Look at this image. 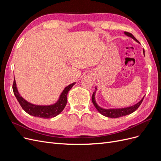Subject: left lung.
Instances as JSON below:
<instances>
[{
    "label": "left lung",
    "instance_id": "obj_1",
    "mask_svg": "<svg viewBox=\"0 0 161 161\" xmlns=\"http://www.w3.org/2000/svg\"><path fill=\"white\" fill-rule=\"evenodd\" d=\"M124 33L125 34L126 36L130 37L134 40L136 42H138V41L136 40V39L134 37V36L132 35V34L129 33V32H126L125 31ZM95 89L97 90V88H95ZM95 91L93 92V93H92V102L93 105H95V108L97 109L99 113L101 114H102L104 116L106 117H108V118H120V117H123L125 115H129L131 113H133L134 111H135L136 109H137L140 105L142 103V102L144 98V97L140 101H139L138 103H136V105H133V106H131L129 107V108H121V109H103L99 107L98 105L97 104L96 101H95Z\"/></svg>",
    "mask_w": 161,
    "mask_h": 161
}]
</instances>
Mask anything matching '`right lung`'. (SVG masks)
Instances as JSON below:
<instances>
[{
	"label": "right lung",
	"instance_id": "obj_1",
	"mask_svg": "<svg viewBox=\"0 0 161 161\" xmlns=\"http://www.w3.org/2000/svg\"><path fill=\"white\" fill-rule=\"evenodd\" d=\"M75 82L65 87L61 93L59 99L58 100L56 103L50 105H37L29 103L26 100L24 99L23 97L19 93L17 89L16 82L14 79L13 90L14 96L16 97L19 104L21 106L23 109L26 113L31 115L38 117L41 118H52L60 114L64 109L67 103V95L70 89L75 85Z\"/></svg>",
	"mask_w": 161,
	"mask_h": 161
}]
</instances>
